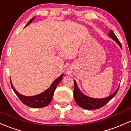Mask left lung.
<instances>
[{
	"label": "left lung",
	"instance_id": "left-lung-1",
	"mask_svg": "<svg viewBox=\"0 0 131 131\" xmlns=\"http://www.w3.org/2000/svg\"><path fill=\"white\" fill-rule=\"evenodd\" d=\"M109 35H110L112 38L115 40L116 42L118 44V45L121 47V48H122V45H121V42H120L118 39L117 38V37L115 36L114 31L112 29L110 31ZM74 97L75 102H76L77 104L79 106H81L83 108L88 109V110L98 109L103 106L109 101L111 100L115 96L117 93L118 92V89H119V88H118L116 90L115 93H114L112 95L109 96L108 97H106L105 98H102V99H96V98H90V97L87 96L83 95L80 91L79 89L78 88L75 81H74Z\"/></svg>",
	"mask_w": 131,
	"mask_h": 131
}]
</instances>
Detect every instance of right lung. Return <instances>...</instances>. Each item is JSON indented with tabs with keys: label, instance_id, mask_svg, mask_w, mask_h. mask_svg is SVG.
Wrapping results in <instances>:
<instances>
[{
	"label": "right lung",
	"instance_id": "1",
	"mask_svg": "<svg viewBox=\"0 0 131 131\" xmlns=\"http://www.w3.org/2000/svg\"><path fill=\"white\" fill-rule=\"evenodd\" d=\"M33 19L34 18H32L28 23V24L26 25V26H27L30 23H31ZM62 77L63 74H62L59 78H57L56 81L50 86V87L48 89H47L44 92H43L42 93L36 96H25L21 95L18 92H17V91L13 87L11 81H10V84H11L12 88H13V91H14L16 95L18 96L20 100L24 104L31 108H42L48 105L50 103L52 98H53V93H54L55 90H56V87L59 84V83L61 81V80L62 79Z\"/></svg>",
	"mask_w": 131,
	"mask_h": 131
}]
</instances>
